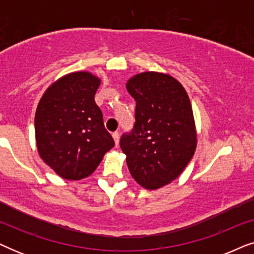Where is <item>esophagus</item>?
Here are the masks:
<instances>
[{"instance_id":"obj_1","label":"esophagus","mask_w":254,"mask_h":254,"mask_svg":"<svg viewBox=\"0 0 254 254\" xmlns=\"http://www.w3.org/2000/svg\"><path fill=\"white\" fill-rule=\"evenodd\" d=\"M112 136L114 138V142H116V145L119 144V138H120L119 133H118V131H114V133L112 134Z\"/></svg>"}]
</instances>
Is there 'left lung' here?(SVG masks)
I'll list each match as a JSON object with an SVG mask.
<instances>
[{"label":"left lung","instance_id":"8db88e82","mask_svg":"<svg viewBox=\"0 0 254 254\" xmlns=\"http://www.w3.org/2000/svg\"><path fill=\"white\" fill-rule=\"evenodd\" d=\"M126 88L136 107L133 129L120 138L121 150L133 178L157 190L175 180L195 151L189 95L176 78L155 71L135 75Z\"/></svg>","mask_w":254,"mask_h":254}]
</instances>
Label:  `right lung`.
Returning <instances> with one entry per match:
<instances>
[{"instance_id":"obj_1","label":"right lung","mask_w":254,"mask_h":254,"mask_svg":"<svg viewBox=\"0 0 254 254\" xmlns=\"http://www.w3.org/2000/svg\"><path fill=\"white\" fill-rule=\"evenodd\" d=\"M99 84L100 79L90 72L65 75L46 90L37 107L38 151L62 178L90 176L114 147L95 102Z\"/></svg>"}]
</instances>
